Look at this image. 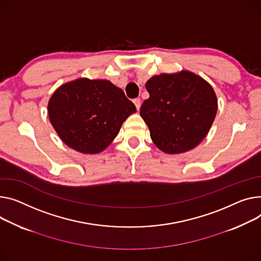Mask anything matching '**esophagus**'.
I'll list each match as a JSON object with an SVG mask.
<instances>
[{"label": "esophagus", "instance_id": "esophagus-1", "mask_svg": "<svg viewBox=\"0 0 261 261\" xmlns=\"http://www.w3.org/2000/svg\"><path fill=\"white\" fill-rule=\"evenodd\" d=\"M133 102H134L136 109L140 110L141 109V99L140 98H135V99H133Z\"/></svg>", "mask_w": 261, "mask_h": 261}]
</instances>
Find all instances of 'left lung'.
I'll list each match as a JSON object with an SVG mask.
<instances>
[{
	"instance_id": "1",
	"label": "left lung",
	"mask_w": 261,
	"mask_h": 261,
	"mask_svg": "<svg viewBox=\"0 0 261 261\" xmlns=\"http://www.w3.org/2000/svg\"><path fill=\"white\" fill-rule=\"evenodd\" d=\"M150 96L141 108L154 145L168 154L197 147L209 133L217 113L212 86L189 70L162 73L146 83Z\"/></svg>"
}]
</instances>
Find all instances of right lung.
<instances>
[{
    "label": "right lung",
    "mask_w": 261,
    "mask_h": 261,
    "mask_svg": "<svg viewBox=\"0 0 261 261\" xmlns=\"http://www.w3.org/2000/svg\"><path fill=\"white\" fill-rule=\"evenodd\" d=\"M47 110L61 140L84 154L105 150L128 116L136 112L134 103L110 81L87 77L61 85Z\"/></svg>",
    "instance_id": "1"
}]
</instances>
